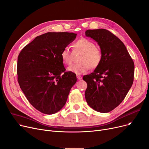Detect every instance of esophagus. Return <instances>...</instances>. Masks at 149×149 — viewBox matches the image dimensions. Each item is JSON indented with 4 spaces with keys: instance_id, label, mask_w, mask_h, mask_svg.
<instances>
[{
    "instance_id": "esophagus-1",
    "label": "esophagus",
    "mask_w": 149,
    "mask_h": 149,
    "mask_svg": "<svg viewBox=\"0 0 149 149\" xmlns=\"http://www.w3.org/2000/svg\"><path fill=\"white\" fill-rule=\"evenodd\" d=\"M77 78L79 80H81L82 79V77H81L80 75H77Z\"/></svg>"
}]
</instances>
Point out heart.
Masks as SVG:
<instances>
[{
	"label": "heart",
	"mask_w": 149,
	"mask_h": 149,
	"mask_svg": "<svg viewBox=\"0 0 149 149\" xmlns=\"http://www.w3.org/2000/svg\"><path fill=\"white\" fill-rule=\"evenodd\" d=\"M74 52H81L82 54L79 59V63L68 67V70L75 74L85 73L90 68L95 69L102 63L103 55L101 50L95 47V43L89 39L82 38L74 44ZM61 58L66 65H70L72 62V53L68 47H64L61 52Z\"/></svg>",
	"instance_id": "obj_1"
}]
</instances>
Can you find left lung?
<instances>
[{
  "instance_id": "8db88e82",
  "label": "left lung",
  "mask_w": 149,
  "mask_h": 149,
  "mask_svg": "<svg viewBox=\"0 0 149 149\" xmlns=\"http://www.w3.org/2000/svg\"><path fill=\"white\" fill-rule=\"evenodd\" d=\"M85 35L98 42L103 55L99 67L84 75L85 99L94 110L106 113L124 100L134 80V62L119 39L105 29L88 30Z\"/></svg>"
}]
</instances>
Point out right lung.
<instances>
[{
	"label": "right lung",
	"mask_w": 149,
	"mask_h": 149,
	"mask_svg": "<svg viewBox=\"0 0 149 149\" xmlns=\"http://www.w3.org/2000/svg\"><path fill=\"white\" fill-rule=\"evenodd\" d=\"M77 34L48 32L36 36L17 57L19 85L30 104L46 114L59 111L77 81L76 75L67 71L61 58L64 47Z\"/></svg>",
	"instance_id": "obj_1"
}]
</instances>
